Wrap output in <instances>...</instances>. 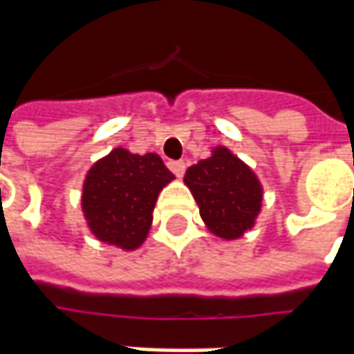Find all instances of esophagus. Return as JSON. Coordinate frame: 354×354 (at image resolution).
<instances>
[{
    "label": "esophagus",
    "mask_w": 354,
    "mask_h": 354,
    "mask_svg": "<svg viewBox=\"0 0 354 354\" xmlns=\"http://www.w3.org/2000/svg\"><path fill=\"white\" fill-rule=\"evenodd\" d=\"M169 165V169L177 175V177H183L185 173V161H169L167 163Z\"/></svg>",
    "instance_id": "esophagus-1"
}]
</instances>
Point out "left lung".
Listing matches in <instances>:
<instances>
[{"label":"left lung","instance_id":"8db88e82","mask_svg":"<svg viewBox=\"0 0 354 354\" xmlns=\"http://www.w3.org/2000/svg\"><path fill=\"white\" fill-rule=\"evenodd\" d=\"M185 183L197 201L203 221L216 236H242L260 212L262 187L250 167L226 147H216L209 159L189 167Z\"/></svg>","mask_w":354,"mask_h":354}]
</instances>
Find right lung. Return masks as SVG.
<instances>
[{
    "instance_id": "obj_1",
    "label": "right lung",
    "mask_w": 354,
    "mask_h": 354,
    "mask_svg": "<svg viewBox=\"0 0 354 354\" xmlns=\"http://www.w3.org/2000/svg\"><path fill=\"white\" fill-rule=\"evenodd\" d=\"M173 179L157 153L114 149L86 175L82 211L98 240L133 250L142 244L159 191Z\"/></svg>"
}]
</instances>
